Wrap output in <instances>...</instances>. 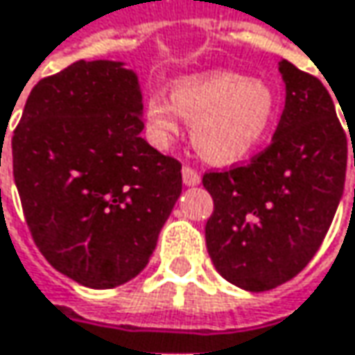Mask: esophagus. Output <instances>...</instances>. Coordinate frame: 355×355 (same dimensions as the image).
Instances as JSON below:
<instances>
[{"label": "esophagus", "mask_w": 355, "mask_h": 355, "mask_svg": "<svg viewBox=\"0 0 355 355\" xmlns=\"http://www.w3.org/2000/svg\"><path fill=\"white\" fill-rule=\"evenodd\" d=\"M182 182H184L187 187H197V184L201 182V177H199V173L193 171L191 166H182Z\"/></svg>", "instance_id": "34e87169"}]
</instances>
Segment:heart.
Wrapping results in <instances>:
<instances>
[{"instance_id":"obj_1","label":"heart","mask_w":355,"mask_h":355,"mask_svg":"<svg viewBox=\"0 0 355 355\" xmlns=\"http://www.w3.org/2000/svg\"><path fill=\"white\" fill-rule=\"evenodd\" d=\"M178 116L191 123V142L205 160L236 164L268 140L278 117V99L262 79L205 71L177 79L171 99L160 93L148 97V132L158 146L177 138Z\"/></svg>"}]
</instances>
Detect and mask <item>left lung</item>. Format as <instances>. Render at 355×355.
<instances>
[{
  "label": "left lung",
  "instance_id": "left-lung-1",
  "mask_svg": "<svg viewBox=\"0 0 355 355\" xmlns=\"http://www.w3.org/2000/svg\"><path fill=\"white\" fill-rule=\"evenodd\" d=\"M278 71L286 97L272 144L248 166L203 177L215 205L205 225L211 262L250 293L276 288L311 262L345 184L347 138L331 95L288 60Z\"/></svg>",
  "mask_w": 355,
  "mask_h": 355
}]
</instances>
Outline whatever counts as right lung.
Returning a JSON list of instances; mask_svg holds the SVG:
<instances>
[{"label":"right lung","instance_id":"1","mask_svg":"<svg viewBox=\"0 0 355 355\" xmlns=\"http://www.w3.org/2000/svg\"><path fill=\"white\" fill-rule=\"evenodd\" d=\"M142 115L140 81L125 62L77 60L30 91L12 138L34 242L89 288L144 270L182 191L178 160L140 136Z\"/></svg>","mask_w":355,"mask_h":355}]
</instances>
